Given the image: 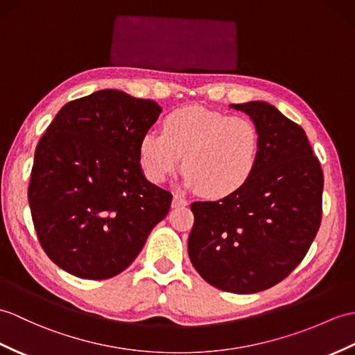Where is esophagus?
Returning a JSON list of instances; mask_svg holds the SVG:
<instances>
[{"label": "esophagus", "mask_w": 355, "mask_h": 355, "mask_svg": "<svg viewBox=\"0 0 355 355\" xmlns=\"http://www.w3.org/2000/svg\"><path fill=\"white\" fill-rule=\"evenodd\" d=\"M184 205H187L186 198L175 193L174 198H172V207H184Z\"/></svg>", "instance_id": "obj_1"}]
</instances>
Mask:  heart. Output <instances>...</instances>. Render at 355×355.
<instances>
[{"mask_svg": "<svg viewBox=\"0 0 355 355\" xmlns=\"http://www.w3.org/2000/svg\"><path fill=\"white\" fill-rule=\"evenodd\" d=\"M181 155L187 187L227 198L241 191L257 168L260 131L246 116L186 107L164 118L163 133L148 131L139 144L140 164L155 183L174 174Z\"/></svg>", "mask_w": 355, "mask_h": 355, "instance_id": "obj_1", "label": "heart"}]
</instances>
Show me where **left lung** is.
<instances>
[{"instance_id": "1", "label": "left lung", "mask_w": 355, "mask_h": 355, "mask_svg": "<svg viewBox=\"0 0 355 355\" xmlns=\"http://www.w3.org/2000/svg\"><path fill=\"white\" fill-rule=\"evenodd\" d=\"M260 131V155L241 191L191 205L187 252L205 282L220 291L255 293L300 265L322 218L324 174L298 123L265 101L232 104Z\"/></svg>"}]
</instances>
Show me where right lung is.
<instances>
[{"label": "right lung", "instance_id": "right-lung-1", "mask_svg": "<svg viewBox=\"0 0 355 355\" xmlns=\"http://www.w3.org/2000/svg\"><path fill=\"white\" fill-rule=\"evenodd\" d=\"M162 113L151 100L104 89L64 104L40 137L28 204L39 242L57 266L105 279L127 269L172 195L140 168V139Z\"/></svg>", "mask_w": 355, "mask_h": 355}]
</instances>
